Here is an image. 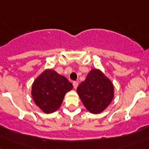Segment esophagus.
<instances>
[{
  "label": "esophagus",
  "mask_w": 149,
  "mask_h": 149,
  "mask_svg": "<svg viewBox=\"0 0 149 149\" xmlns=\"http://www.w3.org/2000/svg\"><path fill=\"white\" fill-rule=\"evenodd\" d=\"M78 86V82H73V87H74V89H77Z\"/></svg>",
  "instance_id": "34e87169"
}]
</instances>
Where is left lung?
I'll list each match as a JSON object with an SVG mask.
<instances>
[{"label":"left lung","mask_w":149,"mask_h":149,"mask_svg":"<svg viewBox=\"0 0 149 149\" xmlns=\"http://www.w3.org/2000/svg\"><path fill=\"white\" fill-rule=\"evenodd\" d=\"M77 92L86 109L93 114L102 113L114 97L113 83L97 69L88 73L85 80L77 87Z\"/></svg>","instance_id":"8db88e82"}]
</instances>
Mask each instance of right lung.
Wrapping results in <instances>:
<instances>
[{"mask_svg": "<svg viewBox=\"0 0 149 149\" xmlns=\"http://www.w3.org/2000/svg\"><path fill=\"white\" fill-rule=\"evenodd\" d=\"M72 88L65 77L53 70H46L33 82L31 95L36 105L48 114L59 108L65 94Z\"/></svg>", "mask_w": 149, "mask_h": 149, "instance_id": "1", "label": "right lung"}]
</instances>
